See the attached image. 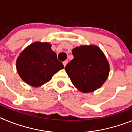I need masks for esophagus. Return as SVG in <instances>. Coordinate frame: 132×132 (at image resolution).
<instances>
[{"label":"esophagus","instance_id":"obj_1","mask_svg":"<svg viewBox=\"0 0 132 132\" xmlns=\"http://www.w3.org/2000/svg\"><path fill=\"white\" fill-rule=\"evenodd\" d=\"M67 63H68V61H67V60L64 61L63 62V65H64V67H65V66H66V65H67Z\"/></svg>","mask_w":132,"mask_h":132}]
</instances>
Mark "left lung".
Listing matches in <instances>:
<instances>
[{
	"label": "left lung",
	"mask_w": 132,
	"mask_h": 132,
	"mask_svg": "<svg viewBox=\"0 0 132 132\" xmlns=\"http://www.w3.org/2000/svg\"><path fill=\"white\" fill-rule=\"evenodd\" d=\"M74 57L65 67V71L75 87L82 93L101 87L109 74V64L95 45H82L72 51Z\"/></svg>",
	"instance_id": "left-lung-1"
}]
</instances>
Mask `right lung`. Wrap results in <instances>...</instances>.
Listing matches in <instances>:
<instances>
[{
    "label": "right lung",
    "instance_id": "right-lung-1",
    "mask_svg": "<svg viewBox=\"0 0 132 132\" xmlns=\"http://www.w3.org/2000/svg\"><path fill=\"white\" fill-rule=\"evenodd\" d=\"M21 79L33 87L48 82L52 76L64 68L48 43L36 42L23 51L16 61Z\"/></svg>",
    "mask_w": 132,
    "mask_h": 132
}]
</instances>
